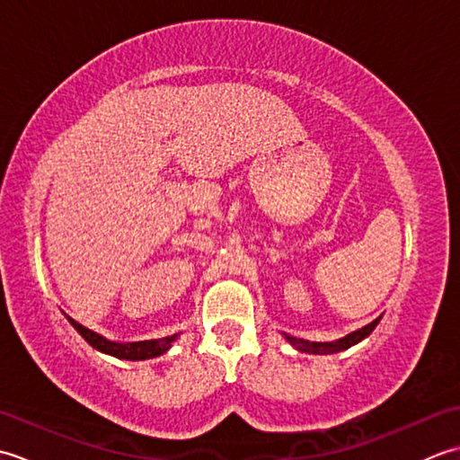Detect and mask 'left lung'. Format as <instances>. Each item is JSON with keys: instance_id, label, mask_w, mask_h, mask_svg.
Listing matches in <instances>:
<instances>
[{"instance_id": "8db88e82", "label": "left lung", "mask_w": 460, "mask_h": 460, "mask_svg": "<svg viewBox=\"0 0 460 460\" xmlns=\"http://www.w3.org/2000/svg\"><path fill=\"white\" fill-rule=\"evenodd\" d=\"M379 324V318H376L371 324L359 328L356 332H351V334H348L346 338H341L338 341H326V344H320V341H308V340H298V338H290L287 336V340L290 341L292 346H295L296 349L300 351H308V354H336V351H341V349H348L349 346L358 344V341H361L364 338H367L371 332H374V328Z\"/></svg>"}]
</instances>
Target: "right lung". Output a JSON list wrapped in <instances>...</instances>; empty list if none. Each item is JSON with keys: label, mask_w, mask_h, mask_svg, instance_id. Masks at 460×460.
<instances>
[{"label": "right lung", "mask_w": 460, "mask_h": 460, "mask_svg": "<svg viewBox=\"0 0 460 460\" xmlns=\"http://www.w3.org/2000/svg\"><path fill=\"white\" fill-rule=\"evenodd\" d=\"M68 318V316H66ZM73 328L79 332V334L89 341V344L96 349L104 351V354H111L114 358L120 359H148V358H155L162 356L164 351H168L172 341L178 338V334L168 336V338H160V340H146V341H128V344H119V341H111L102 336L96 334V332L81 326L79 322H75L73 318H68Z\"/></svg>", "instance_id": "add662e5"}]
</instances>
